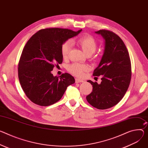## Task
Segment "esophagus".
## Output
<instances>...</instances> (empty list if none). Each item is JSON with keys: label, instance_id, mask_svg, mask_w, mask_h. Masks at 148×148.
Wrapping results in <instances>:
<instances>
[{"label": "esophagus", "instance_id": "esophagus-1", "mask_svg": "<svg viewBox=\"0 0 148 148\" xmlns=\"http://www.w3.org/2000/svg\"><path fill=\"white\" fill-rule=\"evenodd\" d=\"M84 82V80L83 79H80V78H75V83H83Z\"/></svg>", "mask_w": 148, "mask_h": 148}]
</instances>
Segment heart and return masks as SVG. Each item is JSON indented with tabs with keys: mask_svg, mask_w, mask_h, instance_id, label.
Returning <instances> with one entry per match:
<instances>
[{
	"mask_svg": "<svg viewBox=\"0 0 148 148\" xmlns=\"http://www.w3.org/2000/svg\"><path fill=\"white\" fill-rule=\"evenodd\" d=\"M77 42L87 56L92 54L97 48L96 40L90 35H85L79 38L77 41ZM71 46L72 44L70 41L65 42L62 45L61 53L64 58L69 56ZM88 70L89 66L88 65L78 63L73 64L69 66V71L77 76L83 75L84 73L87 71Z\"/></svg>",
	"mask_w": 148,
	"mask_h": 148,
	"instance_id": "b5f03b06",
	"label": "heart"
}]
</instances>
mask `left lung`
<instances>
[{"mask_svg": "<svg viewBox=\"0 0 148 148\" xmlns=\"http://www.w3.org/2000/svg\"><path fill=\"white\" fill-rule=\"evenodd\" d=\"M104 40L103 54L93 75H102L99 84L91 80L92 91L86 97L87 101L98 109H109L124 97L131 79V63L127 49L114 32L107 30L95 32Z\"/></svg>", "mask_w": 148, "mask_h": 148, "instance_id": "1", "label": "left lung"}]
</instances>
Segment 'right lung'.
Listing matches in <instances>:
<instances>
[{
	"label": "right lung",
	"instance_id": "add662e5",
	"mask_svg": "<svg viewBox=\"0 0 148 148\" xmlns=\"http://www.w3.org/2000/svg\"><path fill=\"white\" fill-rule=\"evenodd\" d=\"M82 31L47 28L28 40L19 60L18 77L26 96L34 103L42 106L54 104L62 98L67 87L75 83L69 73L57 77L51 71L62 62L63 44Z\"/></svg>",
	"mask_w": 148,
	"mask_h": 148
}]
</instances>
